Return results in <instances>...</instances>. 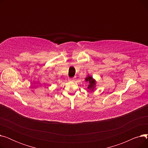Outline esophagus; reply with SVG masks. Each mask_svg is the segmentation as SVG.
I'll return each instance as SVG.
<instances>
[{
  "mask_svg": "<svg viewBox=\"0 0 148 148\" xmlns=\"http://www.w3.org/2000/svg\"><path fill=\"white\" fill-rule=\"evenodd\" d=\"M71 81H74V80H75V77H73V78L71 79Z\"/></svg>",
  "mask_w": 148,
  "mask_h": 148,
  "instance_id": "1",
  "label": "esophagus"
}]
</instances>
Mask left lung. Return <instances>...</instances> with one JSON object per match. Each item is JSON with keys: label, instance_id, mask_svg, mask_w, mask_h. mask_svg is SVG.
Instances as JSON below:
<instances>
[{"label": "left lung", "instance_id": "obj_1", "mask_svg": "<svg viewBox=\"0 0 148 148\" xmlns=\"http://www.w3.org/2000/svg\"><path fill=\"white\" fill-rule=\"evenodd\" d=\"M86 82H89V86L88 87V89L93 90L94 89L95 85V81L92 79V77L90 76H88L87 78L86 79Z\"/></svg>", "mask_w": 148, "mask_h": 148}]
</instances>
